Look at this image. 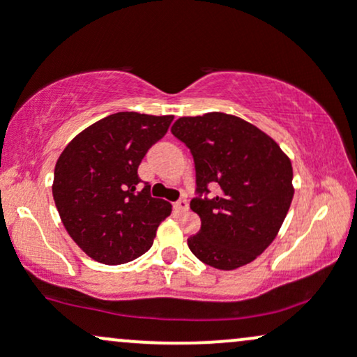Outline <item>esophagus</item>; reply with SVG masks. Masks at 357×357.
<instances>
[{"label": "esophagus", "instance_id": "34e87169", "mask_svg": "<svg viewBox=\"0 0 357 357\" xmlns=\"http://www.w3.org/2000/svg\"><path fill=\"white\" fill-rule=\"evenodd\" d=\"M188 206H190V204H188V199L186 198H181V199H178V202L174 203V208L178 211H188Z\"/></svg>", "mask_w": 357, "mask_h": 357}]
</instances>
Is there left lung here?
<instances>
[{
    "label": "left lung",
    "mask_w": 357,
    "mask_h": 357,
    "mask_svg": "<svg viewBox=\"0 0 357 357\" xmlns=\"http://www.w3.org/2000/svg\"><path fill=\"white\" fill-rule=\"evenodd\" d=\"M171 132L195 161L196 198L190 206L202 228L188 247L220 270L255 260L277 236L292 203L290 159L272 137L230 114L179 117ZM210 185L219 188L213 199Z\"/></svg>",
    "instance_id": "left-lung-1"
}]
</instances>
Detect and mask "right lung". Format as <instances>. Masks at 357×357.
<instances>
[{"label":"right lung","instance_id":"obj_1","mask_svg":"<svg viewBox=\"0 0 357 357\" xmlns=\"http://www.w3.org/2000/svg\"><path fill=\"white\" fill-rule=\"evenodd\" d=\"M173 116L117 112L104 117L60 154L53 199L65 230L93 260L121 265L153 245L171 204L139 190L137 167L149 147L165 137Z\"/></svg>","mask_w":357,"mask_h":357}]
</instances>
